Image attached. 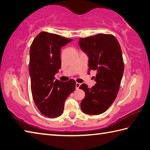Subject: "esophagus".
<instances>
[{
  "label": "esophagus",
  "instance_id": "34e87169",
  "mask_svg": "<svg viewBox=\"0 0 150 150\" xmlns=\"http://www.w3.org/2000/svg\"><path fill=\"white\" fill-rule=\"evenodd\" d=\"M81 85V83H76V85H75V86H76V89L78 90V89L79 88V87H80Z\"/></svg>",
  "mask_w": 150,
  "mask_h": 150
}]
</instances>
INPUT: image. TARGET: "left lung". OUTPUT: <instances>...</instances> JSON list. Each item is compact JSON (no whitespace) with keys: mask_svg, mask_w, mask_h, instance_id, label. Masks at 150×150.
<instances>
[{"mask_svg":"<svg viewBox=\"0 0 150 150\" xmlns=\"http://www.w3.org/2000/svg\"><path fill=\"white\" fill-rule=\"evenodd\" d=\"M79 42L89 58L88 71H97L94 86L90 88L83 84L79 87L85 92L81 110L85 114L98 115L111 106L118 94L124 71L121 47L112 34L80 38Z\"/></svg>","mask_w":150,"mask_h":150,"instance_id":"8db88e82","label":"left lung"}]
</instances>
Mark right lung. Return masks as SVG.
<instances>
[{"mask_svg": "<svg viewBox=\"0 0 150 150\" xmlns=\"http://www.w3.org/2000/svg\"><path fill=\"white\" fill-rule=\"evenodd\" d=\"M71 41L60 35L42 32L31 44L29 73L32 94L38 110L49 118L62 115L64 102L75 89L73 79L54 81V75L61 67L62 47Z\"/></svg>", "mask_w": 150, "mask_h": 150, "instance_id": "add662e5", "label": "right lung"}]
</instances>
